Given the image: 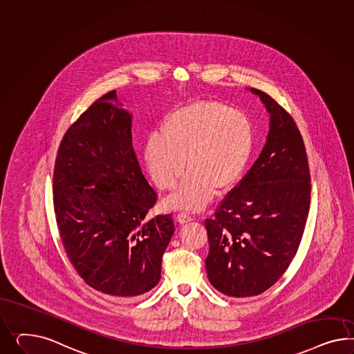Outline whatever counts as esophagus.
<instances>
[{"label": "esophagus", "instance_id": "obj_1", "mask_svg": "<svg viewBox=\"0 0 354 354\" xmlns=\"http://www.w3.org/2000/svg\"><path fill=\"white\" fill-rule=\"evenodd\" d=\"M176 220H178L180 224H185V223L192 221L193 218H192L189 214H187V212H179V214L176 215Z\"/></svg>", "mask_w": 354, "mask_h": 354}]
</instances>
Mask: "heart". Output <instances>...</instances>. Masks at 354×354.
Here are the masks:
<instances>
[{
    "instance_id": "obj_1",
    "label": "heart",
    "mask_w": 354,
    "mask_h": 354,
    "mask_svg": "<svg viewBox=\"0 0 354 354\" xmlns=\"http://www.w3.org/2000/svg\"><path fill=\"white\" fill-rule=\"evenodd\" d=\"M162 134L151 135L144 161L154 184L171 191L189 174L166 205L171 209L200 211L239 182L254 148L249 117L218 102H194L165 117Z\"/></svg>"
}]
</instances>
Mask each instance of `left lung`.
<instances>
[{"label":"left lung","mask_w":354,"mask_h":354,"mask_svg":"<svg viewBox=\"0 0 354 354\" xmlns=\"http://www.w3.org/2000/svg\"><path fill=\"white\" fill-rule=\"evenodd\" d=\"M267 108L269 133L258 160L206 219V270L224 295L255 297L274 285L297 254L310 206L306 145L292 117L257 90Z\"/></svg>","instance_id":"left-lung-1"}]
</instances>
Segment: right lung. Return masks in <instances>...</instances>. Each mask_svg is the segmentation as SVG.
<instances>
[{
    "mask_svg": "<svg viewBox=\"0 0 354 354\" xmlns=\"http://www.w3.org/2000/svg\"><path fill=\"white\" fill-rule=\"evenodd\" d=\"M131 121L115 90L99 97L64 135L53 182L68 259L88 286L113 297L160 282L175 230L171 215H148L157 194L135 156Z\"/></svg>",
    "mask_w": 354,
    "mask_h": 354,
    "instance_id": "right-lung-1",
    "label": "right lung"
}]
</instances>
